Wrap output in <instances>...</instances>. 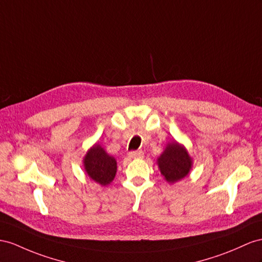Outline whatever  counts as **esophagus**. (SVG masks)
<instances>
[{
	"mask_svg": "<svg viewBox=\"0 0 262 262\" xmlns=\"http://www.w3.org/2000/svg\"><path fill=\"white\" fill-rule=\"evenodd\" d=\"M129 156L132 158H143L144 152L142 150H134V151L129 152Z\"/></svg>",
	"mask_w": 262,
	"mask_h": 262,
	"instance_id": "esophagus-1",
	"label": "esophagus"
}]
</instances>
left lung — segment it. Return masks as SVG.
<instances>
[{
  "instance_id": "obj_1",
  "label": "left lung",
  "mask_w": 262,
  "mask_h": 262,
  "mask_svg": "<svg viewBox=\"0 0 262 262\" xmlns=\"http://www.w3.org/2000/svg\"><path fill=\"white\" fill-rule=\"evenodd\" d=\"M157 164L164 178L173 184L188 175L192 159L185 147L173 140L167 144L164 152L157 159Z\"/></svg>"
}]
</instances>
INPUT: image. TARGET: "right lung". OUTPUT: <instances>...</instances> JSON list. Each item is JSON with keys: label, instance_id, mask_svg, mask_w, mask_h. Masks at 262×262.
Here are the masks:
<instances>
[{"label": "right lung", "instance_id": "add662e5", "mask_svg": "<svg viewBox=\"0 0 262 262\" xmlns=\"http://www.w3.org/2000/svg\"><path fill=\"white\" fill-rule=\"evenodd\" d=\"M87 175L97 184L106 186L115 178L117 171L116 159L108 155L102 146L95 144L83 159Z\"/></svg>", "mask_w": 262, "mask_h": 262}]
</instances>
